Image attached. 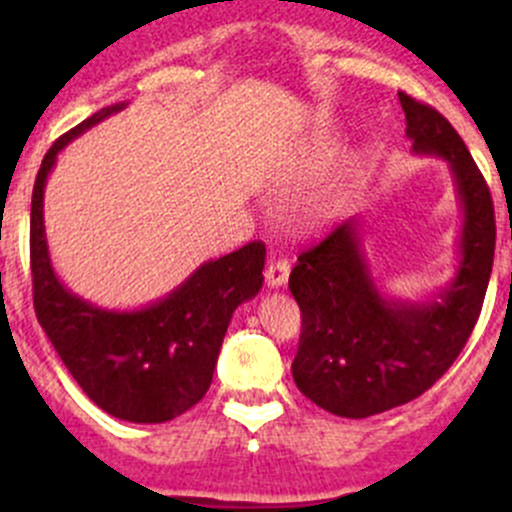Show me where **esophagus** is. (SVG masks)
<instances>
[{
  "mask_svg": "<svg viewBox=\"0 0 512 512\" xmlns=\"http://www.w3.org/2000/svg\"><path fill=\"white\" fill-rule=\"evenodd\" d=\"M265 280L267 287L277 289L282 287L289 280V262L287 260H272L265 270Z\"/></svg>",
  "mask_w": 512,
  "mask_h": 512,
  "instance_id": "1",
  "label": "esophagus"
}]
</instances>
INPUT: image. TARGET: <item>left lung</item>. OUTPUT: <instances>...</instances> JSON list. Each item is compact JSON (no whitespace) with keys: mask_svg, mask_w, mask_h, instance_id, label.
Returning <instances> with one entry per match:
<instances>
[{"mask_svg":"<svg viewBox=\"0 0 512 512\" xmlns=\"http://www.w3.org/2000/svg\"><path fill=\"white\" fill-rule=\"evenodd\" d=\"M399 101L414 156L441 158L451 173L461 208L456 272L416 299L389 294L366 260L359 218L299 255L289 275L302 309L294 384L344 418L384 414L431 389L466 347L493 270V200L466 143L431 106L401 91Z\"/></svg>","mask_w":512,"mask_h":512,"instance_id":"left-lung-1","label":"left lung"}]
</instances>
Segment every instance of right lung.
I'll return each instance as SVG.
<instances>
[{
	"label": "right lung",
	"mask_w": 512,
	"mask_h": 512,
	"mask_svg": "<svg viewBox=\"0 0 512 512\" xmlns=\"http://www.w3.org/2000/svg\"><path fill=\"white\" fill-rule=\"evenodd\" d=\"M128 101L101 108L49 148L32 193V282L41 329L84 394L108 416L165 423L213 384L232 312L262 289L265 245L250 242L195 267L178 287L138 309L98 307L56 275L44 227V188L59 153Z\"/></svg>",
	"instance_id": "add662e5"
}]
</instances>
